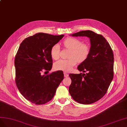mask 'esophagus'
Here are the masks:
<instances>
[{
  "label": "esophagus",
  "mask_w": 127,
  "mask_h": 127,
  "mask_svg": "<svg viewBox=\"0 0 127 127\" xmlns=\"http://www.w3.org/2000/svg\"><path fill=\"white\" fill-rule=\"evenodd\" d=\"M64 77H68V74L67 73H66V72H64Z\"/></svg>",
  "instance_id": "esophagus-1"
}]
</instances>
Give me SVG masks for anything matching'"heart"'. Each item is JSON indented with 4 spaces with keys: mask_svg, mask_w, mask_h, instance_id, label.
Listing matches in <instances>:
<instances>
[{
    "mask_svg": "<svg viewBox=\"0 0 127 127\" xmlns=\"http://www.w3.org/2000/svg\"><path fill=\"white\" fill-rule=\"evenodd\" d=\"M64 46L71 50L67 60H60L55 63L54 67L57 70L68 72L77 64V62H82L88 57L90 49L89 46L82 43L81 40L74 38H67L63 41ZM60 48L59 45H54L50 49V55L53 60H56L60 57Z\"/></svg>",
    "mask_w": 127,
    "mask_h": 127,
    "instance_id": "obj_1",
    "label": "heart"
}]
</instances>
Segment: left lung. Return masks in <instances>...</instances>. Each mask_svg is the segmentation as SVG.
<instances>
[{"mask_svg": "<svg viewBox=\"0 0 127 127\" xmlns=\"http://www.w3.org/2000/svg\"><path fill=\"white\" fill-rule=\"evenodd\" d=\"M70 35L89 38L91 46L88 57L78 66V70L84 73L69 74L72 82L68 91L78 103H94L104 96L113 80V51L103 35L92 31H81ZM87 71L88 73L84 74Z\"/></svg>", "mask_w": 127, "mask_h": 127, "instance_id": "obj_1", "label": "left lung"}]
</instances>
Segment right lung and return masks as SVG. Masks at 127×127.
Segmentation results:
<instances>
[{
	"label": "right lung",
	"mask_w": 127,
	"mask_h": 127,
	"mask_svg": "<svg viewBox=\"0 0 127 127\" xmlns=\"http://www.w3.org/2000/svg\"><path fill=\"white\" fill-rule=\"evenodd\" d=\"M63 37V34L37 33L21 43L14 62L15 82L21 94L32 103L41 105L48 102L64 79L63 71L48 75L41 73L43 70H51L50 49Z\"/></svg>",
	"instance_id": "obj_1"
}]
</instances>
